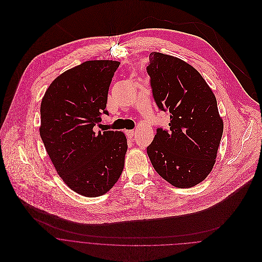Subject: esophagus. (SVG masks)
<instances>
[{
	"mask_svg": "<svg viewBox=\"0 0 262 262\" xmlns=\"http://www.w3.org/2000/svg\"><path fill=\"white\" fill-rule=\"evenodd\" d=\"M126 134H127V136H128V138H133V136H134V134H135V132L133 131V130H129V131H126Z\"/></svg>",
	"mask_w": 262,
	"mask_h": 262,
	"instance_id": "34e87169",
	"label": "esophagus"
}]
</instances>
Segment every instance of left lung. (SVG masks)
<instances>
[{
    "label": "left lung",
    "instance_id": "8db88e82",
    "mask_svg": "<svg viewBox=\"0 0 262 262\" xmlns=\"http://www.w3.org/2000/svg\"><path fill=\"white\" fill-rule=\"evenodd\" d=\"M146 71L157 106L170 113L169 130L157 129L148 158L172 186L194 187L212 171L223 134L216 97L200 73L179 58L150 52Z\"/></svg>",
    "mask_w": 262,
    "mask_h": 262
}]
</instances>
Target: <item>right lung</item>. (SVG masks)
Returning a JSON list of instances; mask_svg holds the SVG:
<instances>
[{
  "label": "right lung",
  "mask_w": 262,
  "mask_h": 262,
  "mask_svg": "<svg viewBox=\"0 0 262 262\" xmlns=\"http://www.w3.org/2000/svg\"><path fill=\"white\" fill-rule=\"evenodd\" d=\"M120 62L86 61L50 83L40 106V136L58 174L85 197L107 193L120 179L128 148L121 131L94 127L108 115V89Z\"/></svg>",
  "instance_id": "1"
}]
</instances>
